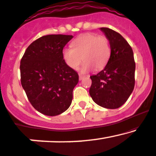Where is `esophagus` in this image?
<instances>
[{
	"label": "esophagus",
	"instance_id": "esophagus-1",
	"mask_svg": "<svg viewBox=\"0 0 156 156\" xmlns=\"http://www.w3.org/2000/svg\"><path fill=\"white\" fill-rule=\"evenodd\" d=\"M83 78H84V76H83V75H82V74H80V75H79V79H80V80H83Z\"/></svg>",
	"mask_w": 156,
	"mask_h": 156
}]
</instances>
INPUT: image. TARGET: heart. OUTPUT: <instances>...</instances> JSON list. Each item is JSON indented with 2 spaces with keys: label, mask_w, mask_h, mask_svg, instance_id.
<instances>
[{
  "label": "heart",
  "mask_w": 156,
  "mask_h": 156,
  "mask_svg": "<svg viewBox=\"0 0 156 156\" xmlns=\"http://www.w3.org/2000/svg\"><path fill=\"white\" fill-rule=\"evenodd\" d=\"M72 48L66 47L62 56L66 65L71 69H76L82 61V72H87L93 68L101 70L108 63L111 56V47L108 38L94 33L80 35L71 43Z\"/></svg>",
  "instance_id": "b5f03b06"
}]
</instances>
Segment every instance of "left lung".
<instances>
[{"instance_id":"1","label":"left lung","mask_w":156,"mask_h":156,"mask_svg":"<svg viewBox=\"0 0 156 156\" xmlns=\"http://www.w3.org/2000/svg\"><path fill=\"white\" fill-rule=\"evenodd\" d=\"M109 41L111 56L105 69L90 77L89 94L98 105L116 109L125 103L135 85L134 61L132 48L120 34L109 28H100Z\"/></svg>"}]
</instances>
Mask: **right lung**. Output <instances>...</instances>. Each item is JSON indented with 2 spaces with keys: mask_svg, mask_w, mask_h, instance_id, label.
<instances>
[{
  "mask_svg": "<svg viewBox=\"0 0 156 156\" xmlns=\"http://www.w3.org/2000/svg\"><path fill=\"white\" fill-rule=\"evenodd\" d=\"M72 35L48 34L26 48L20 61L21 85L31 105L45 116L61 114L69 108L78 73L65 62L62 51Z\"/></svg>",
  "mask_w": 156,
  "mask_h": 156,
  "instance_id": "add662e5",
  "label": "right lung"
}]
</instances>
